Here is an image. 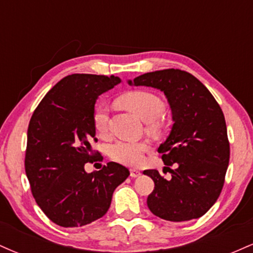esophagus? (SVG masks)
Masks as SVG:
<instances>
[{
    "label": "esophagus",
    "mask_w": 253,
    "mask_h": 253,
    "mask_svg": "<svg viewBox=\"0 0 253 253\" xmlns=\"http://www.w3.org/2000/svg\"><path fill=\"white\" fill-rule=\"evenodd\" d=\"M129 172H130V177H132V178H135V177H139V176L141 175L140 171H138V170H135V169H130Z\"/></svg>",
    "instance_id": "34e87169"
}]
</instances>
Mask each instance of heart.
I'll return each mask as SVG.
<instances>
[{
    "mask_svg": "<svg viewBox=\"0 0 253 253\" xmlns=\"http://www.w3.org/2000/svg\"><path fill=\"white\" fill-rule=\"evenodd\" d=\"M119 102L125 108L132 110L139 118L147 121L150 128L158 127L157 119L164 113L165 104L161 97L147 90H132L119 98ZM109 119V109L107 103L98 102L95 106L92 121L95 129L98 133L106 132ZM150 149L149 144L145 141L118 140L110 145L109 156L118 163L128 167H138L143 163L144 155Z\"/></svg>",
    "mask_w": 253,
    "mask_h": 253,
    "instance_id": "obj_1",
    "label": "heart"
}]
</instances>
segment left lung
Here are the masks:
<instances>
[{
  "label": "left lung",
  "instance_id": "8db88e82",
  "mask_svg": "<svg viewBox=\"0 0 253 253\" xmlns=\"http://www.w3.org/2000/svg\"><path fill=\"white\" fill-rule=\"evenodd\" d=\"M129 85L151 86L164 92L173 125L158 152L171 173L165 179L157 170H145L155 182L147 207L168 221H188L207 213L216 202L229 162L225 117L210 90L178 69L140 75ZM173 165L175 169H170Z\"/></svg>",
  "mask_w": 253,
  "mask_h": 253
}]
</instances>
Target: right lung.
Masks as SVG:
<instances>
[{
  "label": "right lung",
  "instance_id": "add662e5",
  "mask_svg": "<svg viewBox=\"0 0 253 253\" xmlns=\"http://www.w3.org/2000/svg\"><path fill=\"white\" fill-rule=\"evenodd\" d=\"M119 83L115 76H66L45 95L31 118L26 175L38 206L62 227H81L102 217L115 188L129 176L128 169L115 162L95 172L84 170L95 158V103Z\"/></svg>",
  "mask_w": 253,
  "mask_h": 253
}]
</instances>
